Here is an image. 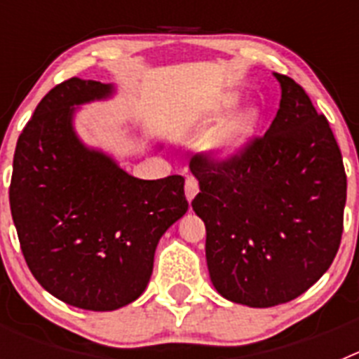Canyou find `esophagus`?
<instances>
[{
  "label": "esophagus",
  "instance_id": "esophagus-1",
  "mask_svg": "<svg viewBox=\"0 0 359 359\" xmlns=\"http://www.w3.org/2000/svg\"><path fill=\"white\" fill-rule=\"evenodd\" d=\"M199 192V183L196 177H187V182H185V196L189 201H192V199L198 196Z\"/></svg>",
  "mask_w": 359,
  "mask_h": 359
}]
</instances>
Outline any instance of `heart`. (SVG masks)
Here are the masks:
<instances>
[{"label": "heart", "mask_w": 359, "mask_h": 359, "mask_svg": "<svg viewBox=\"0 0 359 359\" xmlns=\"http://www.w3.org/2000/svg\"><path fill=\"white\" fill-rule=\"evenodd\" d=\"M241 95L231 91L221 97L210 107L201 111H194L192 115H187L177 123V135L185 138H201L214 131L219 123L224 122L231 111L239 106ZM262 111L261 107L252 104L241 109L239 113L228 118L226 122L212 135L208 140V152L217 161H233L248 151L250 144L255 138V133L261 126Z\"/></svg>", "instance_id": "heart-1"}]
</instances>
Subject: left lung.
Here are the masks:
<instances>
[{
    "label": "left lung",
    "instance_id": "1",
    "mask_svg": "<svg viewBox=\"0 0 359 359\" xmlns=\"http://www.w3.org/2000/svg\"><path fill=\"white\" fill-rule=\"evenodd\" d=\"M273 77L280 106L266 135L233 161H190L210 280L221 297L248 307L309 290L334 261L344 231L347 176L327 118L293 79Z\"/></svg>",
    "mask_w": 359,
    "mask_h": 359
}]
</instances>
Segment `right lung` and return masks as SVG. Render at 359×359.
I'll use <instances>...</instances> for the list:
<instances>
[{"label": "right lung", "mask_w": 359, "mask_h": 359, "mask_svg": "<svg viewBox=\"0 0 359 359\" xmlns=\"http://www.w3.org/2000/svg\"><path fill=\"white\" fill-rule=\"evenodd\" d=\"M115 84L73 77L39 102L14 152L11 210L32 275L62 302L115 311L149 284L161 236L189 210L185 180H138L75 131Z\"/></svg>", "instance_id": "right-lung-1"}]
</instances>
